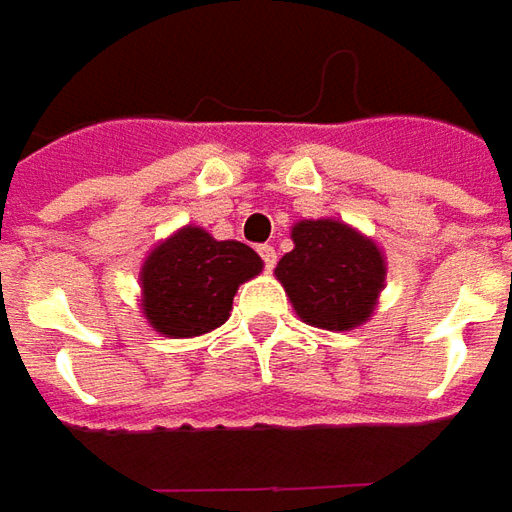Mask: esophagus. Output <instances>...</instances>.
Returning <instances> with one entry per match:
<instances>
[{
  "label": "esophagus",
  "mask_w": 512,
  "mask_h": 512,
  "mask_svg": "<svg viewBox=\"0 0 512 512\" xmlns=\"http://www.w3.org/2000/svg\"><path fill=\"white\" fill-rule=\"evenodd\" d=\"M259 253H262V259H264V267H267V270H273V267H276V248H273V245H262V248H259Z\"/></svg>",
  "instance_id": "34e87169"
}]
</instances>
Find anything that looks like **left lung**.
I'll use <instances>...</instances> for the list:
<instances>
[{
	"label": "left lung",
	"instance_id": "8db88e82",
	"mask_svg": "<svg viewBox=\"0 0 512 512\" xmlns=\"http://www.w3.org/2000/svg\"><path fill=\"white\" fill-rule=\"evenodd\" d=\"M276 278L306 326L351 331L368 323L387 278L382 248L343 220H298Z\"/></svg>",
	"mask_w": 512,
	"mask_h": 512
}]
</instances>
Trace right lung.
<instances>
[{"mask_svg": "<svg viewBox=\"0 0 512 512\" xmlns=\"http://www.w3.org/2000/svg\"><path fill=\"white\" fill-rule=\"evenodd\" d=\"M262 267L259 253L245 242L183 225L147 253L139 270L144 320L172 340L220 329L231 317L239 284L259 276Z\"/></svg>", "mask_w": 512, "mask_h": 512, "instance_id": "obj_1", "label": "right lung"}]
</instances>
